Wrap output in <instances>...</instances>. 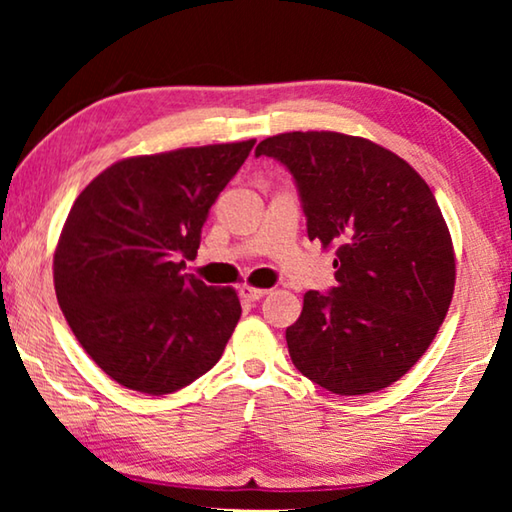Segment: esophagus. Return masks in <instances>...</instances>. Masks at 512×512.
<instances>
[{"label":"esophagus","instance_id":"obj_1","mask_svg":"<svg viewBox=\"0 0 512 512\" xmlns=\"http://www.w3.org/2000/svg\"><path fill=\"white\" fill-rule=\"evenodd\" d=\"M266 289H257V287H248V284H244V287L239 289V296L244 298V300H248V302H257L259 298H264L266 296Z\"/></svg>","mask_w":512,"mask_h":512}]
</instances>
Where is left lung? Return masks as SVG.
Listing matches in <instances>:
<instances>
[{"mask_svg": "<svg viewBox=\"0 0 512 512\" xmlns=\"http://www.w3.org/2000/svg\"><path fill=\"white\" fill-rule=\"evenodd\" d=\"M255 155L289 169L309 239L336 248V287L307 291L287 327L293 366L336 395L391 386L427 352L454 296L436 196L409 162L363 137L282 133Z\"/></svg>", "mask_w": 512, "mask_h": 512, "instance_id": "obj_1", "label": "left lung"}]
</instances>
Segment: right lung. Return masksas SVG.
<instances>
[{
	"label": "right lung",
	"instance_id": "add662e5",
	"mask_svg": "<svg viewBox=\"0 0 512 512\" xmlns=\"http://www.w3.org/2000/svg\"><path fill=\"white\" fill-rule=\"evenodd\" d=\"M253 146L119 160L74 201L54 255L56 298L83 350L117 384L167 395L221 359L241 316L237 293L183 271Z\"/></svg>",
	"mask_w": 512,
	"mask_h": 512
}]
</instances>
